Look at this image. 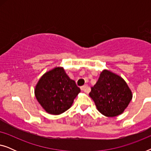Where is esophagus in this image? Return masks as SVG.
Listing matches in <instances>:
<instances>
[{"mask_svg":"<svg viewBox=\"0 0 151 151\" xmlns=\"http://www.w3.org/2000/svg\"><path fill=\"white\" fill-rule=\"evenodd\" d=\"M81 90L82 91H84L86 93H88V91H89V88H88L87 85H84V86H81Z\"/></svg>","mask_w":151,"mask_h":151,"instance_id":"obj_1","label":"esophagus"}]
</instances>
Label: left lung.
Instances as JSON below:
<instances>
[{"mask_svg": "<svg viewBox=\"0 0 151 151\" xmlns=\"http://www.w3.org/2000/svg\"><path fill=\"white\" fill-rule=\"evenodd\" d=\"M96 109L106 117L121 115L133 98L131 88L120 76L104 69L89 93Z\"/></svg>", "mask_w": 151, "mask_h": 151, "instance_id": "obj_1", "label": "left lung"}]
</instances>
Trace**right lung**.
Returning <instances> with one entry per match:
<instances>
[{
  "mask_svg": "<svg viewBox=\"0 0 151 151\" xmlns=\"http://www.w3.org/2000/svg\"><path fill=\"white\" fill-rule=\"evenodd\" d=\"M80 88L71 80L63 67L47 71L34 88L36 98L47 113L60 115L71 108Z\"/></svg>",
  "mask_w": 151,
  "mask_h": 151,
  "instance_id": "right-lung-1",
  "label": "right lung"
}]
</instances>
